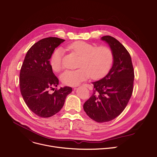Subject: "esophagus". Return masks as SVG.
<instances>
[{
	"mask_svg": "<svg viewBox=\"0 0 157 157\" xmlns=\"http://www.w3.org/2000/svg\"><path fill=\"white\" fill-rule=\"evenodd\" d=\"M83 86H85V87H86V88H88L89 90H91L92 89H93V87L90 85H88V84H85V85H83ZM75 90H76V88H74Z\"/></svg>",
	"mask_w": 157,
	"mask_h": 157,
	"instance_id": "34e87169",
	"label": "esophagus"
}]
</instances>
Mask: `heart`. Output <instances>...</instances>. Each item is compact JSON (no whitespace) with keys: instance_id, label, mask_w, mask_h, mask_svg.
Instances as JSON below:
<instances>
[{"instance_id":"heart-1","label":"heart","mask_w":157,"mask_h":157,"mask_svg":"<svg viewBox=\"0 0 157 157\" xmlns=\"http://www.w3.org/2000/svg\"><path fill=\"white\" fill-rule=\"evenodd\" d=\"M68 48L75 51L81 56L79 66L76 70H66L60 75V78L64 85L77 86L83 81L91 76L99 79L109 71L113 62L112 50L107 47H95L84 41H77L68 46ZM64 50L62 47L57 48L50 58V65L56 72H59L62 65Z\"/></svg>"}]
</instances>
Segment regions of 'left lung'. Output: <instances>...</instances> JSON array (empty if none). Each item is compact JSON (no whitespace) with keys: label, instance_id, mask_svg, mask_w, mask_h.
<instances>
[{"label":"left lung","instance_id":"1","mask_svg":"<svg viewBox=\"0 0 157 157\" xmlns=\"http://www.w3.org/2000/svg\"><path fill=\"white\" fill-rule=\"evenodd\" d=\"M101 40L112 52V66L105 77L91 82L94 90L83 109L91 119L102 123L116 118L126 108L132 95L134 74L126 48L112 36H104Z\"/></svg>","mask_w":157,"mask_h":157}]
</instances>
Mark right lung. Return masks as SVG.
<instances>
[{
	"label": "right lung",
	"instance_id": "add662e5",
	"mask_svg": "<svg viewBox=\"0 0 157 157\" xmlns=\"http://www.w3.org/2000/svg\"><path fill=\"white\" fill-rule=\"evenodd\" d=\"M64 41L57 37L40 40L27 52L21 69V93L28 108L41 117H50L59 112L72 92V88L68 86L52 94L48 92L59 85L49 60L55 48Z\"/></svg>",
	"mask_w": 157,
	"mask_h": 157
}]
</instances>
